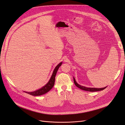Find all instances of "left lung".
Listing matches in <instances>:
<instances>
[{"label": "left lung", "mask_w": 125, "mask_h": 125, "mask_svg": "<svg viewBox=\"0 0 125 125\" xmlns=\"http://www.w3.org/2000/svg\"><path fill=\"white\" fill-rule=\"evenodd\" d=\"M73 81H74V83L75 84V85H76L78 88H80V89L84 90V91H90V92H95V91H101V90H103L104 89H105L106 87H105V88H86V87L85 86H81L80 85L78 84L77 82L75 81V79L73 78Z\"/></svg>", "instance_id": "8db88e82"}]
</instances>
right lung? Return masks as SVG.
<instances>
[{
    "instance_id": "obj_1",
    "label": "right lung",
    "mask_w": 125,
    "mask_h": 125,
    "mask_svg": "<svg viewBox=\"0 0 125 125\" xmlns=\"http://www.w3.org/2000/svg\"><path fill=\"white\" fill-rule=\"evenodd\" d=\"M62 62H60L55 67V68L53 71V73H52V74L50 79V80H49L45 86H44L43 88H42L41 89H40L38 90L35 91L31 92H26L25 93H28L29 94H30V95H33V96H39V95H43V94H44L45 93H46L47 92H48L49 91L51 90L52 89V87H53V86L54 85L55 80V76H56V73H57V72L59 67L62 65Z\"/></svg>"
}]
</instances>
